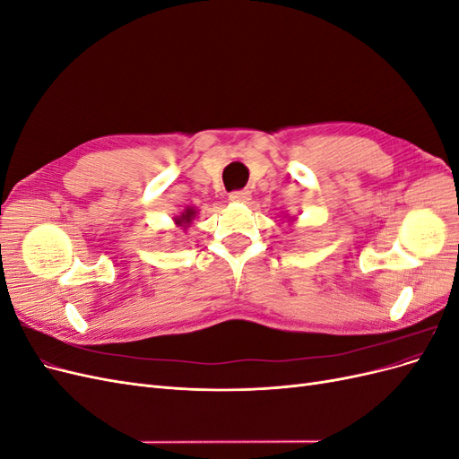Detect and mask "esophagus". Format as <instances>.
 Returning <instances> with one entry per match:
<instances>
[{
  "label": "esophagus",
  "instance_id": "obj_1",
  "mask_svg": "<svg viewBox=\"0 0 459 459\" xmlns=\"http://www.w3.org/2000/svg\"><path fill=\"white\" fill-rule=\"evenodd\" d=\"M230 201H233V203H241V204H247V203H251V193H248L247 189H241V191H233V193H230Z\"/></svg>",
  "mask_w": 459,
  "mask_h": 459
}]
</instances>
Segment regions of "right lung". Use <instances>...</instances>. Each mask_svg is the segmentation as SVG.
<instances>
[{
  "mask_svg": "<svg viewBox=\"0 0 459 459\" xmlns=\"http://www.w3.org/2000/svg\"><path fill=\"white\" fill-rule=\"evenodd\" d=\"M195 214H197L195 208H193V206H187L182 214L174 216L172 220H174V224H176L178 228H184V230H187V228L191 226V220L195 218Z\"/></svg>",
  "mask_w": 459,
  "mask_h": 459,
  "instance_id": "obj_1",
  "label": "right lung"
}]
</instances>
